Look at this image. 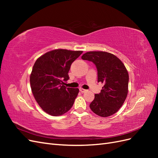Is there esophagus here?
<instances>
[{"mask_svg": "<svg viewBox=\"0 0 158 158\" xmlns=\"http://www.w3.org/2000/svg\"><path fill=\"white\" fill-rule=\"evenodd\" d=\"M80 92H82V93H84V92H86V89H83V88H80Z\"/></svg>", "mask_w": 158, "mask_h": 158, "instance_id": "obj_1", "label": "esophagus"}]
</instances>
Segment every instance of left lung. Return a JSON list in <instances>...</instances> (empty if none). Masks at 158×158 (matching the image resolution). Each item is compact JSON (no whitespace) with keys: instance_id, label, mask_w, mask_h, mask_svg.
<instances>
[{"instance_id":"8db88e82","label":"left lung","mask_w":158,"mask_h":158,"mask_svg":"<svg viewBox=\"0 0 158 158\" xmlns=\"http://www.w3.org/2000/svg\"><path fill=\"white\" fill-rule=\"evenodd\" d=\"M92 62L98 70V82L103 84L101 92L95 94L89 107L98 115L107 117L117 113L128 94V74L118 58L104 51H89L82 56Z\"/></svg>"}]
</instances>
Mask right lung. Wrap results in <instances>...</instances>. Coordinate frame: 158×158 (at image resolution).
Returning a JSON list of instances; mask_svg holds the SVG:
<instances>
[{"label":"right lung","instance_id":"right-lung-1","mask_svg":"<svg viewBox=\"0 0 158 158\" xmlns=\"http://www.w3.org/2000/svg\"><path fill=\"white\" fill-rule=\"evenodd\" d=\"M82 51L55 49L38 58L30 74L31 92L37 103L52 116H59L73 107L78 88H66L72 63Z\"/></svg>","mask_w":158,"mask_h":158}]
</instances>
